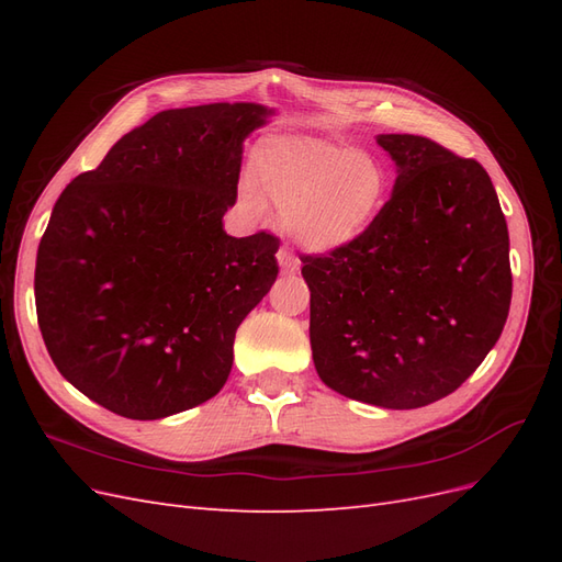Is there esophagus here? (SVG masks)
I'll list each match as a JSON object with an SVG mask.
<instances>
[{
  "instance_id": "esophagus-1",
  "label": "esophagus",
  "mask_w": 562,
  "mask_h": 562,
  "mask_svg": "<svg viewBox=\"0 0 562 562\" xmlns=\"http://www.w3.org/2000/svg\"><path fill=\"white\" fill-rule=\"evenodd\" d=\"M277 260H279L281 271H285V274H293V271H297V269H300L297 255H295L293 250H288V248H279V252H277Z\"/></svg>"
}]
</instances>
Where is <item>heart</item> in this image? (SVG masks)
<instances>
[{
    "label": "heart",
    "instance_id": "obj_1",
    "mask_svg": "<svg viewBox=\"0 0 562 562\" xmlns=\"http://www.w3.org/2000/svg\"><path fill=\"white\" fill-rule=\"evenodd\" d=\"M386 196L384 166L342 143L283 135L258 145L241 199L250 213L265 203L281 213V227L307 250H335L372 225Z\"/></svg>",
    "mask_w": 562,
    "mask_h": 562
}]
</instances>
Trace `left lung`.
<instances>
[{
	"label": "left lung",
	"mask_w": 562,
	"mask_h": 562,
	"mask_svg": "<svg viewBox=\"0 0 562 562\" xmlns=\"http://www.w3.org/2000/svg\"><path fill=\"white\" fill-rule=\"evenodd\" d=\"M398 166L372 225L302 255L318 378L411 411L443 398L495 347L512 304L508 229L485 168L411 133L378 135Z\"/></svg>",
	"instance_id": "8db88e82"
}]
</instances>
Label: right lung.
I'll list each match as a JSON object with an SVG mask.
<instances>
[{"instance_id":"1","label":"right lung","mask_w":562,"mask_h":562,"mask_svg":"<svg viewBox=\"0 0 562 562\" xmlns=\"http://www.w3.org/2000/svg\"><path fill=\"white\" fill-rule=\"evenodd\" d=\"M271 110H164L58 196L40 241L35 302L60 375L108 411L161 419L213 398L234 335L277 281L279 239H234L244 140Z\"/></svg>"}]
</instances>
